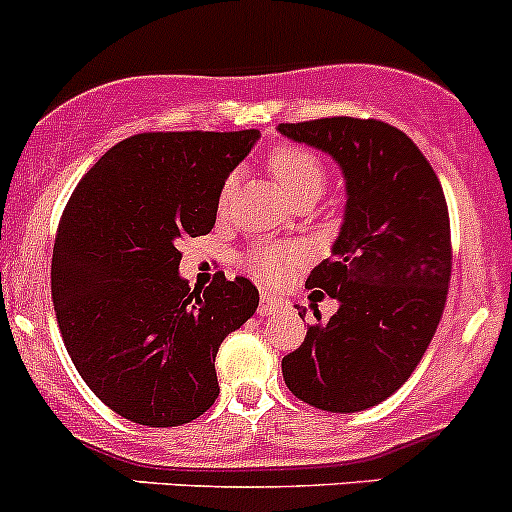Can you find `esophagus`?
Segmentation results:
<instances>
[{
    "label": "esophagus",
    "instance_id": "obj_1",
    "mask_svg": "<svg viewBox=\"0 0 512 512\" xmlns=\"http://www.w3.org/2000/svg\"><path fill=\"white\" fill-rule=\"evenodd\" d=\"M291 308V303L283 298H278V295L273 293H261V305H258V310H261V315H276V313H283V310Z\"/></svg>",
    "mask_w": 512,
    "mask_h": 512
}]
</instances>
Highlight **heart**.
Returning a JSON list of instances; mask_svg holds the SVG:
<instances>
[{
  "mask_svg": "<svg viewBox=\"0 0 512 512\" xmlns=\"http://www.w3.org/2000/svg\"><path fill=\"white\" fill-rule=\"evenodd\" d=\"M268 172L273 182L293 204L315 202L328 184V167L323 157L300 145H281L268 155ZM236 189V175L221 184L219 212H224ZM303 261V249L295 244H258L244 258L246 268L266 283H281L293 266Z\"/></svg>",
  "mask_w": 512,
  "mask_h": 512,
  "instance_id": "obj_1",
  "label": "heart"
}]
</instances>
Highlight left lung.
Segmentation results:
<instances>
[{"instance_id":"obj_1","label":"left lung","mask_w":512,"mask_h":512,"mask_svg":"<svg viewBox=\"0 0 512 512\" xmlns=\"http://www.w3.org/2000/svg\"><path fill=\"white\" fill-rule=\"evenodd\" d=\"M278 130L333 155L347 179L333 256L305 281L340 310L330 320L315 310L318 323L283 357V379L310 407L362 412L412 377L444 315L453 263L444 189L414 140L382 120L340 115Z\"/></svg>"}]
</instances>
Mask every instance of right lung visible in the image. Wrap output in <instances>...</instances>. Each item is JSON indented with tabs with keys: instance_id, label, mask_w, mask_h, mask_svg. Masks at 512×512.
I'll return each mask as SVG.
<instances>
[{
	"instance_id": "obj_1",
	"label": "right lung",
	"mask_w": 512,
	"mask_h": 512,
	"mask_svg": "<svg viewBox=\"0 0 512 512\" xmlns=\"http://www.w3.org/2000/svg\"><path fill=\"white\" fill-rule=\"evenodd\" d=\"M258 130L138 133L110 147L63 209L51 258L56 320L83 382L142 426H182L219 397L214 357L258 291L179 278L182 241L214 229L219 192Z\"/></svg>"
}]
</instances>
